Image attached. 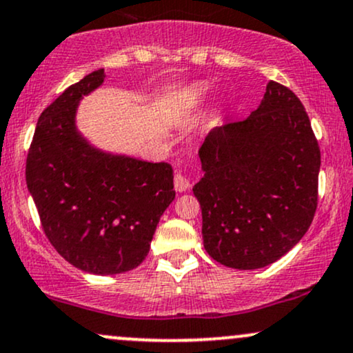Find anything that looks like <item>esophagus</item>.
<instances>
[{
	"label": "esophagus",
	"instance_id": "1",
	"mask_svg": "<svg viewBox=\"0 0 353 353\" xmlns=\"http://www.w3.org/2000/svg\"><path fill=\"white\" fill-rule=\"evenodd\" d=\"M189 185L190 182L188 177L182 172H176V176H174V188H176L177 192H184V190L189 189Z\"/></svg>",
	"mask_w": 353,
	"mask_h": 353
}]
</instances>
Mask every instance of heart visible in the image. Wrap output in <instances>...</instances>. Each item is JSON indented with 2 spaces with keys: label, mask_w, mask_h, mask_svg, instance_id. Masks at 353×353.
Wrapping results in <instances>:
<instances>
[{
  "label": "heart",
  "mask_w": 353,
  "mask_h": 353,
  "mask_svg": "<svg viewBox=\"0 0 353 353\" xmlns=\"http://www.w3.org/2000/svg\"><path fill=\"white\" fill-rule=\"evenodd\" d=\"M204 92H205V86H194L192 88V96H196V98H201Z\"/></svg>",
  "instance_id": "heart-1"
}]
</instances>
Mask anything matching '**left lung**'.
<instances>
[{
    "label": "left lung",
    "mask_w": 353,
    "mask_h": 353,
    "mask_svg": "<svg viewBox=\"0 0 353 353\" xmlns=\"http://www.w3.org/2000/svg\"><path fill=\"white\" fill-rule=\"evenodd\" d=\"M194 185L208 254L232 269H261L303 237L319 199L320 149L301 99L270 81L249 117L212 129Z\"/></svg>",
    "instance_id": "obj_1"
}]
</instances>
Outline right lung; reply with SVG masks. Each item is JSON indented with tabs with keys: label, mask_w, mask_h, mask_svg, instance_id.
I'll return each instance as SVG.
<instances>
[{
	"label": "right lung",
	"mask_w": 353,
	"mask_h": 353,
	"mask_svg": "<svg viewBox=\"0 0 353 353\" xmlns=\"http://www.w3.org/2000/svg\"><path fill=\"white\" fill-rule=\"evenodd\" d=\"M103 81L104 70L84 76L41 112L26 184L58 254L84 272L111 275L144 261L176 190L171 164L101 152L79 134L78 103Z\"/></svg>",
	"instance_id": "add662e5"
}]
</instances>
